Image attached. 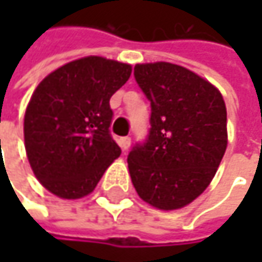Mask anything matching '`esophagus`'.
<instances>
[{"instance_id":"obj_1","label":"esophagus","mask_w":262,"mask_h":262,"mask_svg":"<svg viewBox=\"0 0 262 262\" xmlns=\"http://www.w3.org/2000/svg\"><path fill=\"white\" fill-rule=\"evenodd\" d=\"M130 138L129 136H124V138H121L120 139V145H121V148H123V151H127L129 150V147H130Z\"/></svg>"}]
</instances>
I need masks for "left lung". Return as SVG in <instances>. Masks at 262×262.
Instances as JSON below:
<instances>
[{
	"label": "left lung",
	"mask_w": 262,
	"mask_h": 262,
	"mask_svg": "<svg viewBox=\"0 0 262 262\" xmlns=\"http://www.w3.org/2000/svg\"><path fill=\"white\" fill-rule=\"evenodd\" d=\"M133 74L150 101L151 127L129 153L132 183L148 205L179 209L208 188L223 159L225 100L208 80L174 63H138Z\"/></svg>",
	"instance_id": "1"
}]
</instances>
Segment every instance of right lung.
Segmentation results:
<instances>
[{"mask_svg": "<svg viewBox=\"0 0 262 262\" xmlns=\"http://www.w3.org/2000/svg\"><path fill=\"white\" fill-rule=\"evenodd\" d=\"M130 74L127 63L88 56L57 68L34 89L24 117L27 158L54 195H88L121 155L109 130V100Z\"/></svg>", "mask_w": 262, "mask_h": 262, "instance_id": "add662e5", "label": "right lung"}]
</instances>
